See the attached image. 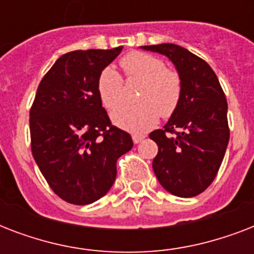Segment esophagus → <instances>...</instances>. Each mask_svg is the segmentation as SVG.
Returning <instances> with one entry per match:
<instances>
[{
  "mask_svg": "<svg viewBox=\"0 0 254 254\" xmlns=\"http://www.w3.org/2000/svg\"><path fill=\"white\" fill-rule=\"evenodd\" d=\"M145 137H146L145 134H133V142L139 143L143 138H145Z\"/></svg>",
  "mask_w": 254,
  "mask_h": 254,
  "instance_id": "esophagus-1",
  "label": "esophagus"
}]
</instances>
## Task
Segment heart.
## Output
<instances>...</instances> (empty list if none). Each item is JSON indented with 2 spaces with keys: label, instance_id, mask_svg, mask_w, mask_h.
Segmentation results:
<instances>
[{
  "label": "heart",
  "instance_id": "b5f03b06",
  "mask_svg": "<svg viewBox=\"0 0 254 254\" xmlns=\"http://www.w3.org/2000/svg\"><path fill=\"white\" fill-rule=\"evenodd\" d=\"M121 67L129 79L142 81L139 103L123 105L112 113L116 125L134 133H142L157 124L159 115L170 117L177 111L182 96L179 73L166 68L165 62L151 54L129 53L121 59ZM97 92L107 109H115L123 103L124 81L113 67L108 65L100 72Z\"/></svg>",
  "mask_w": 254,
  "mask_h": 254
}]
</instances>
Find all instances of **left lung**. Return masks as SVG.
<instances>
[{
	"mask_svg": "<svg viewBox=\"0 0 254 254\" xmlns=\"http://www.w3.org/2000/svg\"><path fill=\"white\" fill-rule=\"evenodd\" d=\"M166 55L182 80V96L163 129L151 131L158 145L153 170L175 196L201 193L216 177L229 141L228 104L216 73L201 58L173 43L142 46Z\"/></svg>",
	"mask_w": 254,
	"mask_h": 254,
	"instance_id": "obj_1",
	"label": "left lung"
}]
</instances>
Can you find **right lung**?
<instances>
[{"label":"right lung","instance_id":"add662e5","mask_svg":"<svg viewBox=\"0 0 254 254\" xmlns=\"http://www.w3.org/2000/svg\"><path fill=\"white\" fill-rule=\"evenodd\" d=\"M123 47L62 55L38 85L30 109L31 151L58 196L71 204L99 200L111 190L117 159L133 147L112 125L97 92L100 72Z\"/></svg>","mask_w":254,"mask_h":254}]
</instances>
